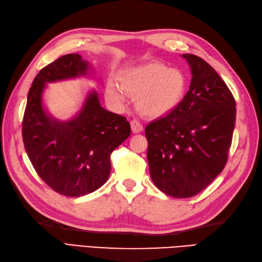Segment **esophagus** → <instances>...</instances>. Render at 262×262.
<instances>
[{
    "label": "esophagus",
    "mask_w": 262,
    "mask_h": 262,
    "mask_svg": "<svg viewBox=\"0 0 262 262\" xmlns=\"http://www.w3.org/2000/svg\"><path fill=\"white\" fill-rule=\"evenodd\" d=\"M130 127H132V132L135 133V134H137V133H141L143 130V125L136 119L130 121Z\"/></svg>",
    "instance_id": "esophagus-1"
}]
</instances>
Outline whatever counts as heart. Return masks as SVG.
<instances>
[{"instance_id": "obj_1", "label": "heart", "mask_w": 262, "mask_h": 262, "mask_svg": "<svg viewBox=\"0 0 262 262\" xmlns=\"http://www.w3.org/2000/svg\"><path fill=\"white\" fill-rule=\"evenodd\" d=\"M120 86L110 81L107 96L116 102L124 101L125 92L136 97V108L148 118H160L171 113L183 98L187 79L179 69L161 62L146 63L119 75Z\"/></svg>"}]
</instances>
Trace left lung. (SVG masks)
Here are the masks:
<instances>
[{
	"mask_svg": "<svg viewBox=\"0 0 262 262\" xmlns=\"http://www.w3.org/2000/svg\"><path fill=\"white\" fill-rule=\"evenodd\" d=\"M191 72L189 91L166 116L146 126L151 179L161 191L189 198L223 171L235 126V100L211 66L183 54Z\"/></svg>",
	"mask_w": 262,
	"mask_h": 262,
	"instance_id": "left-lung-1",
	"label": "left lung"
}]
</instances>
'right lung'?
Listing matches in <instances>:
<instances>
[{"label":"right lung","mask_w":262,"mask_h":262,"mask_svg":"<svg viewBox=\"0 0 262 262\" xmlns=\"http://www.w3.org/2000/svg\"><path fill=\"white\" fill-rule=\"evenodd\" d=\"M92 66L79 54H68L43 68L28 92L22 121L26 152L38 176L68 197L96 191L108 180L110 154L130 135L124 116L101 107L98 92L89 91L73 118L48 113L42 94L47 83L89 76Z\"/></svg>","instance_id":"obj_1"}]
</instances>
